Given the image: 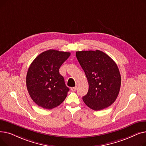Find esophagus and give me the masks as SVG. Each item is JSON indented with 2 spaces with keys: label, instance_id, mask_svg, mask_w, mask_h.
I'll use <instances>...</instances> for the list:
<instances>
[{
  "label": "esophagus",
  "instance_id": "obj_1",
  "mask_svg": "<svg viewBox=\"0 0 146 146\" xmlns=\"http://www.w3.org/2000/svg\"><path fill=\"white\" fill-rule=\"evenodd\" d=\"M70 90H71V91H72V92H74V91L76 90V87L71 88H70Z\"/></svg>",
  "mask_w": 146,
  "mask_h": 146
}]
</instances>
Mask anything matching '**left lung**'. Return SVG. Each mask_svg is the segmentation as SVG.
Listing matches in <instances>:
<instances>
[{"mask_svg": "<svg viewBox=\"0 0 146 146\" xmlns=\"http://www.w3.org/2000/svg\"><path fill=\"white\" fill-rule=\"evenodd\" d=\"M76 55L89 83L83 102L95 111L111 106L117 98L121 82L115 62L100 50L77 51Z\"/></svg>", "mask_w": 146, "mask_h": 146, "instance_id": "left-lung-1", "label": "left lung"}]
</instances>
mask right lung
<instances>
[{
    "mask_svg": "<svg viewBox=\"0 0 146 146\" xmlns=\"http://www.w3.org/2000/svg\"><path fill=\"white\" fill-rule=\"evenodd\" d=\"M70 56L69 52L49 50L41 53L31 64L27 74V88L37 105L51 110L64 101L69 89L59 68Z\"/></svg>",
    "mask_w": 146,
    "mask_h": 146,
    "instance_id": "1",
    "label": "right lung"
}]
</instances>
